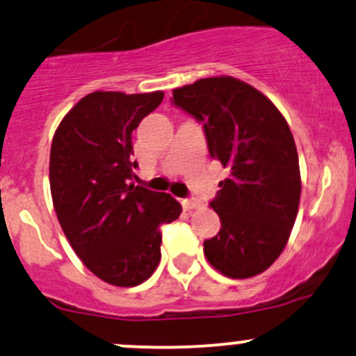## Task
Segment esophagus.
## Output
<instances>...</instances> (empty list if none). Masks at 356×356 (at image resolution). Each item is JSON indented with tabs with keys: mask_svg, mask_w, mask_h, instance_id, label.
I'll list each match as a JSON object with an SVG mask.
<instances>
[{
	"mask_svg": "<svg viewBox=\"0 0 356 356\" xmlns=\"http://www.w3.org/2000/svg\"><path fill=\"white\" fill-rule=\"evenodd\" d=\"M182 208L184 209H196L201 206V202L197 201V199H182Z\"/></svg>",
	"mask_w": 356,
	"mask_h": 356,
	"instance_id": "1",
	"label": "esophagus"
}]
</instances>
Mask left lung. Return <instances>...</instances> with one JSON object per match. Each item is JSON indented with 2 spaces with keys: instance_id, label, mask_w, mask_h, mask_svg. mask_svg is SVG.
Listing matches in <instances>:
<instances>
[{
  "instance_id": "obj_1",
  "label": "left lung",
  "mask_w": 356,
  "mask_h": 356,
  "mask_svg": "<svg viewBox=\"0 0 356 356\" xmlns=\"http://www.w3.org/2000/svg\"><path fill=\"white\" fill-rule=\"evenodd\" d=\"M170 101L202 124L209 155L229 170L209 202L221 228L204 241V255L232 279L267 270L299 209V157L287 121L260 91L228 76L174 89Z\"/></svg>"
}]
</instances>
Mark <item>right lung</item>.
<instances>
[{"label": "right lung", "mask_w": 356, "mask_h": 356, "mask_svg": "<svg viewBox=\"0 0 356 356\" xmlns=\"http://www.w3.org/2000/svg\"><path fill=\"white\" fill-rule=\"evenodd\" d=\"M163 92L84 96L58 124L50 148V191L58 222L83 264L104 282L134 287L157 268L162 226L182 206L170 194L128 184L131 134Z\"/></svg>", "instance_id": "1"}]
</instances>
